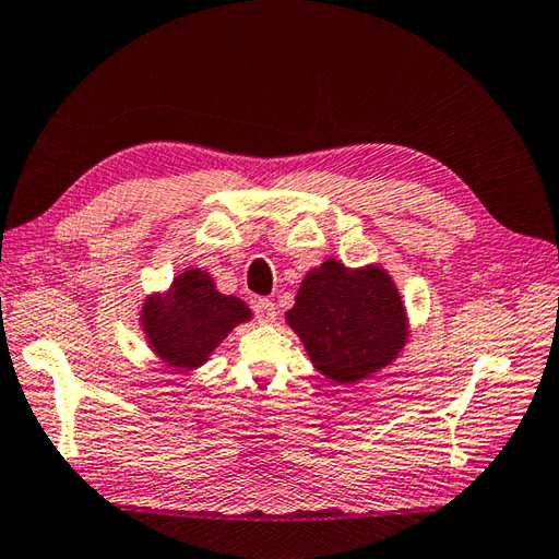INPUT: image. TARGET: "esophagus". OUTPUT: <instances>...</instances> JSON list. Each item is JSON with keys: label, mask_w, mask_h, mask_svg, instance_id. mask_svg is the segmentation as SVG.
I'll list each match as a JSON object with an SVG mask.
<instances>
[{"label": "esophagus", "mask_w": 559, "mask_h": 559, "mask_svg": "<svg viewBox=\"0 0 559 559\" xmlns=\"http://www.w3.org/2000/svg\"><path fill=\"white\" fill-rule=\"evenodd\" d=\"M254 314L259 319V323H271L276 321V305L271 300H257L254 305Z\"/></svg>", "instance_id": "obj_1"}]
</instances>
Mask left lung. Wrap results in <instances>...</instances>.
Here are the masks:
<instances>
[{"label": "left lung", "mask_w": 559, "mask_h": 559, "mask_svg": "<svg viewBox=\"0 0 559 559\" xmlns=\"http://www.w3.org/2000/svg\"><path fill=\"white\" fill-rule=\"evenodd\" d=\"M285 321L314 369L341 385L393 365L409 341L405 302L379 264L353 269L326 259L302 278Z\"/></svg>", "instance_id": "left-lung-1"}]
</instances>
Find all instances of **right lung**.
<instances>
[{
  "label": "right lung",
  "instance_id": "obj_1",
  "mask_svg": "<svg viewBox=\"0 0 559 559\" xmlns=\"http://www.w3.org/2000/svg\"><path fill=\"white\" fill-rule=\"evenodd\" d=\"M252 321V309L236 295L218 293L210 271L188 266L166 290L142 300L140 329L164 367L178 373L200 369L228 333Z\"/></svg>",
  "mask_w": 559,
  "mask_h": 559
}]
</instances>
